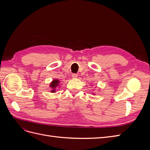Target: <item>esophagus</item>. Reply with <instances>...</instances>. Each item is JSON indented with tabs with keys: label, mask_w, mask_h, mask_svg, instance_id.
<instances>
[{
	"label": "esophagus",
	"mask_w": 150,
	"mask_h": 150,
	"mask_svg": "<svg viewBox=\"0 0 150 150\" xmlns=\"http://www.w3.org/2000/svg\"><path fill=\"white\" fill-rule=\"evenodd\" d=\"M71 76H72V78L76 79V78H78V74H72L71 75Z\"/></svg>",
	"instance_id": "esophagus-1"
}]
</instances>
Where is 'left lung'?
<instances>
[{
    "label": "left lung",
    "instance_id": "left-lung-1",
    "mask_svg": "<svg viewBox=\"0 0 150 150\" xmlns=\"http://www.w3.org/2000/svg\"><path fill=\"white\" fill-rule=\"evenodd\" d=\"M93 95H95V93H93Z\"/></svg>",
    "mask_w": 150,
    "mask_h": 150
}]
</instances>
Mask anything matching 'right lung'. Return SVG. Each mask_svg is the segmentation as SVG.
<instances>
[{
  "label": "right lung",
  "mask_w": 150,
  "mask_h": 150,
  "mask_svg": "<svg viewBox=\"0 0 150 150\" xmlns=\"http://www.w3.org/2000/svg\"><path fill=\"white\" fill-rule=\"evenodd\" d=\"M60 81L57 79H54L51 81V83L49 84V87L51 88V93H56L57 88L60 86Z\"/></svg>",
  "instance_id": "1"
}]
</instances>
